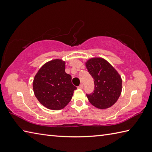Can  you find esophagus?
Here are the masks:
<instances>
[{
  "label": "esophagus",
  "instance_id": "esophagus-1",
  "mask_svg": "<svg viewBox=\"0 0 152 152\" xmlns=\"http://www.w3.org/2000/svg\"><path fill=\"white\" fill-rule=\"evenodd\" d=\"M83 88H84V86H83V84H81L80 85L78 86V88H79V89H82Z\"/></svg>",
  "mask_w": 152,
  "mask_h": 152
}]
</instances>
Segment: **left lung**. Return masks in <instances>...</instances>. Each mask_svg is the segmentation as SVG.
Instances as JSON below:
<instances>
[{"label":"left lung","instance_id":"left-lung-1","mask_svg":"<svg viewBox=\"0 0 152 152\" xmlns=\"http://www.w3.org/2000/svg\"><path fill=\"white\" fill-rule=\"evenodd\" d=\"M85 64L94 83V92L86 94L89 102L100 109L113 106L122 91V79L119 74L102 58H91Z\"/></svg>","mask_w":152,"mask_h":152}]
</instances>
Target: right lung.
I'll use <instances>...</instances> for the list:
<instances>
[{"mask_svg":"<svg viewBox=\"0 0 152 152\" xmlns=\"http://www.w3.org/2000/svg\"><path fill=\"white\" fill-rule=\"evenodd\" d=\"M65 61L55 59L43 65L33 82V92L38 101L51 110L64 109L72 98L76 87L72 76L65 72Z\"/></svg>","mask_w":152,"mask_h":152,"instance_id":"obj_1","label":"right lung"}]
</instances>
